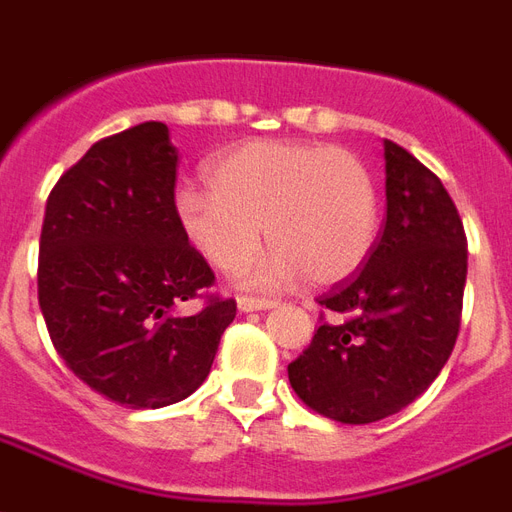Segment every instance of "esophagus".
I'll use <instances>...</instances> for the list:
<instances>
[{
    "label": "esophagus",
    "mask_w": 512,
    "mask_h": 512,
    "mask_svg": "<svg viewBox=\"0 0 512 512\" xmlns=\"http://www.w3.org/2000/svg\"><path fill=\"white\" fill-rule=\"evenodd\" d=\"M278 302L275 299H267V297H240L237 299V307H240L242 313H253V310H270L275 307Z\"/></svg>",
    "instance_id": "esophagus-1"
}]
</instances>
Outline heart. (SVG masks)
<instances>
[{"instance_id": "b5f03b06", "label": "heart", "mask_w": 512, "mask_h": 512, "mask_svg": "<svg viewBox=\"0 0 512 512\" xmlns=\"http://www.w3.org/2000/svg\"><path fill=\"white\" fill-rule=\"evenodd\" d=\"M207 186L183 188L175 215L186 242L218 272L275 245L245 272L259 288L305 275L329 286L359 270L378 237L380 199L370 167L321 142H242L207 167Z\"/></svg>"}]
</instances>
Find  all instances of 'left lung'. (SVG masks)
Masks as SVG:
<instances>
[{"label":"left lung","mask_w":512,"mask_h":512,"mask_svg":"<svg viewBox=\"0 0 512 512\" xmlns=\"http://www.w3.org/2000/svg\"><path fill=\"white\" fill-rule=\"evenodd\" d=\"M383 151V234L353 278L318 297L334 318L288 364L297 397L340 424H372L421 397L461 324L467 237L459 210L413 153L391 140Z\"/></svg>","instance_id":"1"}]
</instances>
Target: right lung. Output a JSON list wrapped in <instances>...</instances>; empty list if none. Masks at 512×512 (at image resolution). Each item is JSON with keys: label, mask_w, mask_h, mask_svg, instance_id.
Here are the masks:
<instances>
[{"label": "right lung", "mask_w": 512, "mask_h": 512, "mask_svg": "<svg viewBox=\"0 0 512 512\" xmlns=\"http://www.w3.org/2000/svg\"><path fill=\"white\" fill-rule=\"evenodd\" d=\"M178 151L145 121L94 142L53 186L37 294L53 348L102 397L156 410L191 397L213 367L234 299L207 297L213 270L175 215Z\"/></svg>", "instance_id": "add662e5"}]
</instances>
